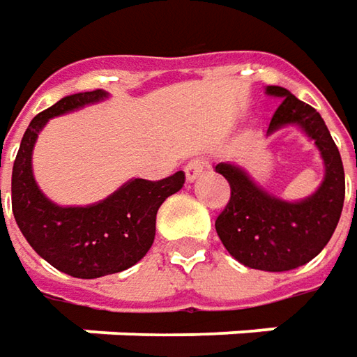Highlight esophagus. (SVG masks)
<instances>
[{
    "label": "esophagus",
    "mask_w": 357,
    "mask_h": 357,
    "mask_svg": "<svg viewBox=\"0 0 357 357\" xmlns=\"http://www.w3.org/2000/svg\"><path fill=\"white\" fill-rule=\"evenodd\" d=\"M208 167V158L204 157H192L188 162H186L185 167V174H186V181H195L199 174L204 172V169Z\"/></svg>",
    "instance_id": "1"
}]
</instances>
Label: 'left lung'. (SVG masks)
<instances>
[{
	"label": "left lung",
	"mask_w": 357,
	"mask_h": 357,
	"mask_svg": "<svg viewBox=\"0 0 357 357\" xmlns=\"http://www.w3.org/2000/svg\"><path fill=\"white\" fill-rule=\"evenodd\" d=\"M266 91L282 97L268 135L290 123L300 125L322 153L324 183L310 199L284 202L260 190L240 169L220 162L216 172L228 181L230 200L214 227L225 248L244 266L284 272L310 262L332 238L344 208L346 178L340 151L320 113L284 87L270 85Z\"/></svg>",
	"instance_id": "8db88e82"
}]
</instances>
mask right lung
I'll return each instance as SVG.
<instances>
[{
  "label": "right lung",
  "mask_w": 357,
  "mask_h": 357,
  "mask_svg": "<svg viewBox=\"0 0 357 357\" xmlns=\"http://www.w3.org/2000/svg\"><path fill=\"white\" fill-rule=\"evenodd\" d=\"M105 95L101 89L69 95L35 115L11 172V208L23 236L51 266L75 278H99L137 264L153 246L158 206L185 185L183 171L160 181L135 178L103 202L85 208H61L41 195L31 174L37 132L51 117Z\"/></svg>",
  "instance_id": "add662e5"
}]
</instances>
